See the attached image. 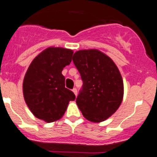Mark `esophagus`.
Instances as JSON below:
<instances>
[{"label":"esophagus","mask_w":157,"mask_h":157,"mask_svg":"<svg viewBox=\"0 0 157 157\" xmlns=\"http://www.w3.org/2000/svg\"><path fill=\"white\" fill-rule=\"evenodd\" d=\"M72 91H73V92H74V94H75L76 97H77V88H74V89L72 90Z\"/></svg>","instance_id":"1"}]
</instances>
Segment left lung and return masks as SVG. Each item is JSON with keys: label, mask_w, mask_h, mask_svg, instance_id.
Listing matches in <instances>:
<instances>
[{"label": "left lung", "mask_w": 157, "mask_h": 157, "mask_svg": "<svg viewBox=\"0 0 157 157\" xmlns=\"http://www.w3.org/2000/svg\"><path fill=\"white\" fill-rule=\"evenodd\" d=\"M73 61L83 80L76 100L79 109L91 122L104 121L122 103L124 82L119 70L112 59L95 49L77 51Z\"/></svg>", "instance_id": "obj_1"}]
</instances>
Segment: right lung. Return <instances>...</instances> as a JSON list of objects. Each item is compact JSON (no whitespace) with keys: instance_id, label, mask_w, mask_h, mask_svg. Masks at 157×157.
<instances>
[{"instance_id":"right-lung-1","label":"right lung","mask_w":157,"mask_h":157,"mask_svg":"<svg viewBox=\"0 0 157 157\" xmlns=\"http://www.w3.org/2000/svg\"><path fill=\"white\" fill-rule=\"evenodd\" d=\"M72 50L48 48L29 66L23 82L24 100L32 113L47 123L60 119L76 97L65 87L63 67L72 60Z\"/></svg>"}]
</instances>
